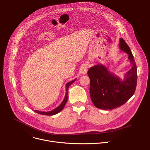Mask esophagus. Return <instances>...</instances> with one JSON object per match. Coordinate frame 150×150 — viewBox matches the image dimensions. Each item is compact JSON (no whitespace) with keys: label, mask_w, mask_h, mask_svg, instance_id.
I'll list each match as a JSON object with an SVG mask.
<instances>
[{"label":"esophagus","mask_w":150,"mask_h":150,"mask_svg":"<svg viewBox=\"0 0 150 150\" xmlns=\"http://www.w3.org/2000/svg\"><path fill=\"white\" fill-rule=\"evenodd\" d=\"M88 65H87V64H85V65H83L81 69H80V73L82 75H85L87 73V71H88Z\"/></svg>","instance_id":"esophagus-1"}]
</instances>
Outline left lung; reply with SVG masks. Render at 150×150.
Here are the masks:
<instances>
[{
    "mask_svg": "<svg viewBox=\"0 0 150 150\" xmlns=\"http://www.w3.org/2000/svg\"><path fill=\"white\" fill-rule=\"evenodd\" d=\"M120 49L128 54L132 64L131 69L123 79L110 72L102 64L90 68L88 75L90 79V94L94 105L100 109L112 110L124 104L134 95L137 83V68L129 47L120 38Z\"/></svg>",
    "mask_w": 150,
    "mask_h": 150,
    "instance_id": "left-lung-1",
    "label": "left lung"
}]
</instances>
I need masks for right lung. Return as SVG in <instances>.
<instances>
[{"label":"right lung","instance_id":"obj_1","mask_svg":"<svg viewBox=\"0 0 150 150\" xmlns=\"http://www.w3.org/2000/svg\"><path fill=\"white\" fill-rule=\"evenodd\" d=\"M76 79H75L74 80H72V81H70L69 82H68L66 85V94H65V98H64L63 101L62 102V103L56 108V109H54V110H52V111H49V112H41V111H38V110H34V112L35 113H37L38 114H40V115H47V116H52V115H54L58 113H59L60 111H62L63 110V109L65 107L67 100H68V88L69 87L70 85L74 82L75 81Z\"/></svg>","mask_w":150,"mask_h":150}]
</instances>
